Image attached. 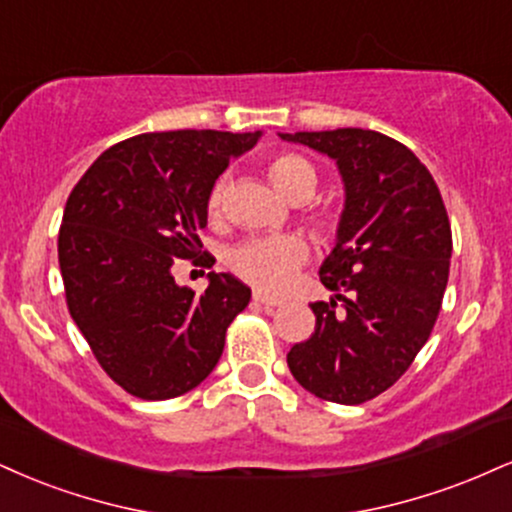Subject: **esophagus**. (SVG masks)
Segmentation results:
<instances>
[{
  "instance_id": "obj_1",
  "label": "esophagus",
  "mask_w": 512,
  "mask_h": 512,
  "mask_svg": "<svg viewBox=\"0 0 512 512\" xmlns=\"http://www.w3.org/2000/svg\"><path fill=\"white\" fill-rule=\"evenodd\" d=\"M252 298H255L257 303H260V305L267 307V310H274V307H279V305H281V300H279V298H272V295H267V293H262V291H255V293H252Z\"/></svg>"
}]
</instances>
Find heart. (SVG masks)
Here are the masks:
<instances>
[{
	"instance_id": "1",
	"label": "heart",
	"mask_w": 512,
	"mask_h": 512,
	"mask_svg": "<svg viewBox=\"0 0 512 512\" xmlns=\"http://www.w3.org/2000/svg\"><path fill=\"white\" fill-rule=\"evenodd\" d=\"M267 176L272 186L288 200L310 197L317 186L315 166L305 157L293 152H281L267 164ZM226 181L221 178L209 190L207 209L209 214H217L224 202ZM307 245L300 236H269L245 240L231 252V269L240 279L255 283L264 291H279L291 279L298 264L305 260Z\"/></svg>"
}]
</instances>
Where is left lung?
I'll return each instance as SVG.
<instances>
[{
	"label": "left lung",
	"mask_w": 512,
	"mask_h": 512,
	"mask_svg": "<svg viewBox=\"0 0 512 512\" xmlns=\"http://www.w3.org/2000/svg\"><path fill=\"white\" fill-rule=\"evenodd\" d=\"M334 159L343 212L319 279L334 298L288 367L303 389L360 405L403 377L432 334L451 267V224L427 171L405 145L365 128L279 133Z\"/></svg>",
	"instance_id": "1"
}]
</instances>
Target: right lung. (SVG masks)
Returning <instances> with one entry per match:
<instances>
[{
  "label": "right lung",
  "instance_id": "add662e5",
  "mask_svg": "<svg viewBox=\"0 0 512 512\" xmlns=\"http://www.w3.org/2000/svg\"><path fill=\"white\" fill-rule=\"evenodd\" d=\"M262 131H162L109 147L66 200L59 269L66 303L104 372L143 400L176 398L209 377L226 326L250 303L231 274L195 295L171 274L193 260L207 197Z\"/></svg>",
  "mask_w": 512,
  "mask_h": 512
}]
</instances>
